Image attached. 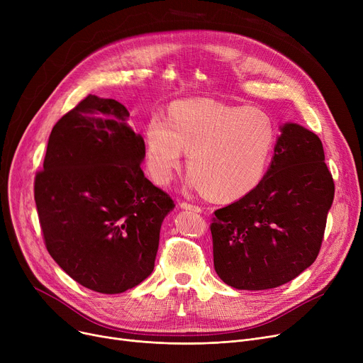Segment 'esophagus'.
I'll use <instances>...</instances> for the list:
<instances>
[{
  "label": "esophagus",
  "mask_w": 363,
  "mask_h": 363,
  "mask_svg": "<svg viewBox=\"0 0 363 363\" xmlns=\"http://www.w3.org/2000/svg\"><path fill=\"white\" fill-rule=\"evenodd\" d=\"M179 206H181V208H185V211H191V212H196V213L203 212L201 207H199L196 204H191V203H186V201H182Z\"/></svg>",
  "instance_id": "esophagus-1"
}]
</instances>
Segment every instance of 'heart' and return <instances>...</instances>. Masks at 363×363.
<instances>
[{"label":"heart","mask_w":363,"mask_h":363,"mask_svg":"<svg viewBox=\"0 0 363 363\" xmlns=\"http://www.w3.org/2000/svg\"><path fill=\"white\" fill-rule=\"evenodd\" d=\"M275 126L268 114L211 100H184L167 119L155 113L144 128L145 167L151 179L167 185L188 152L186 186L218 199L247 194L266 174Z\"/></svg>","instance_id":"b5f03b06"}]
</instances>
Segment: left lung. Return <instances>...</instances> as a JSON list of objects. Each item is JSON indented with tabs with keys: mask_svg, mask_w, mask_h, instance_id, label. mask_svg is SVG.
Returning a JSON list of instances; mask_svg holds the SVG:
<instances>
[{
	"mask_svg": "<svg viewBox=\"0 0 363 363\" xmlns=\"http://www.w3.org/2000/svg\"><path fill=\"white\" fill-rule=\"evenodd\" d=\"M271 164L250 193L218 208L211 225L219 278L237 290H268L298 277L318 257L334 181L316 133L279 128Z\"/></svg>",
	"mask_w": 363,
	"mask_h": 363,
	"instance_id": "left-lung-1",
	"label": "left lung"
}]
</instances>
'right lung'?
<instances>
[{"mask_svg":"<svg viewBox=\"0 0 363 363\" xmlns=\"http://www.w3.org/2000/svg\"><path fill=\"white\" fill-rule=\"evenodd\" d=\"M111 99L88 95L50 133L35 203L47 250L84 287L119 294L155 269L174 201L141 169L145 144Z\"/></svg>","mask_w":363,"mask_h":363,"instance_id":"right-lung-1","label":"right lung"}]
</instances>
